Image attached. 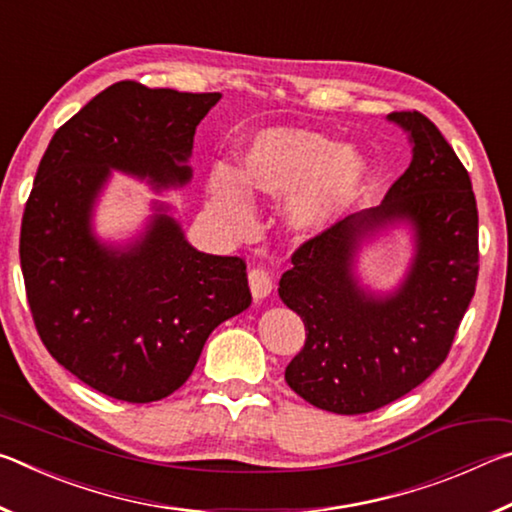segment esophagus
<instances>
[{
  "label": "esophagus",
  "instance_id": "esophagus-1",
  "mask_svg": "<svg viewBox=\"0 0 512 512\" xmlns=\"http://www.w3.org/2000/svg\"><path fill=\"white\" fill-rule=\"evenodd\" d=\"M248 287H250V293H253L255 300H264L271 296V291H273V277L266 271V268L255 266L248 271Z\"/></svg>",
  "mask_w": 512,
  "mask_h": 512
}]
</instances>
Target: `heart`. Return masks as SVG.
<instances>
[{"mask_svg":"<svg viewBox=\"0 0 512 512\" xmlns=\"http://www.w3.org/2000/svg\"><path fill=\"white\" fill-rule=\"evenodd\" d=\"M366 164L348 146L307 128L273 126L255 133L239 151L237 171L216 164L207 173V207L228 235L253 228V198L284 196L282 216L298 235H318L357 201Z\"/></svg>","mask_w":512,"mask_h":512,"instance_id":"obj_1","label":"heart"}]
</instances>
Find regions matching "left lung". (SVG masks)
Returning <instances> with one entry per match:
<instances>
[{
  "mask_svg": "<svg viewBox=\"0 0 512 512\" xmlns=\"http://www.w3.org/2000/svg\"><path fill=\"white\" fill-rule=\"evenodd\" d=\"M388 121L409 135V169L381 205L305 241L277 289L307 332L284 379L339 415L370 413L420 386L447 359L479 275V212L461 160L420 112ZM397 224L414 232L412 264L393 292H370L353 273L356 255Z\"/></svg>",
  "mask_w": 512,
  "mask_h": 512,
  "instance_id": "8db88e82",
  "label": "left lung"
}]
</instances>
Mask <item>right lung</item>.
<instances>
[{"label":"right lung","instance_id":"add662e5","mask_svg":"<svg viewBox=\"0 0 512 512\" xmlns=\"http://www.w3.org/2000/svg\"><path fill=\"white\" fill-rule=\"evenodd\" d=\"M219 99L110 85L58 128L33 180L20 232L33 323L60 366L115 400L178 391L214 327L250 307L244 259L196 250L169 205L155 201L124 246L92 223L112 171L155 192L187 185L196 126Z\"/></svg>","mask_w":512,"mask_h":512}]
</instances>
